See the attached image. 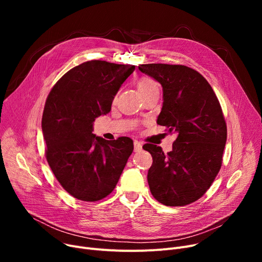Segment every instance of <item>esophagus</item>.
<instances>
[{"instance_id": "1", "label": "esophagus", "mask_w": 262, "mask_h": 262, "mask_svg": "<svg viewBox=\"0 0 262 262\" xmlns=\"http://www.w3.org/2000/svg\"><path fill=\"white\" fill-rule=\"evenodd\" d=\"M142 149V143L139 142L138 140H135L134 141V150L135 152H140Z\"/></svg>"}]
</instances>
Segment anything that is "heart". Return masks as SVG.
I'll return each mask as SVG.
<instances>
[{
	"instance_id": "heart-1",
	"label": "heart",
	"mask_w": 262,
	"mask_h": 262,
	"mask_svg": "<svg viewBox=\"0 0 262 262\" xmlns=\"http://www.w3.org/2000/svg\"><path fill=\"white\" fill-rule=\"evenodd\" d=\"M138 89L142 95L153 91H159L157 82L149 77H141L138 81Z\"/></svg>"
}]
</instances>
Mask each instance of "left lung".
<instances>
[{"mask_svg": "<svg viewBox=\"0 0 262 262\" xmlns=\"http://www.w3.org/2000/svg\"><path fill=\"white\" fill-rule=\"evenodd\" d=\"M139 70L162 86L159 125L177 138L171 152L144 144L153 157L147 183L166 206H185L209 189L222 164L227 127L216 95L198 71L182 64H140Z\"/></svg>", "mask_w": 262, "mask_h": 262, "instance_id": "8db88e82", "label": "left lung"}]
</instances>
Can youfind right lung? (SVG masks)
I'll use <instances>...</instances> for the list:
<instances>
[{"instance_id":"add662e5","label":"right lung","mask_w":262,"mask_h":262,"mask_svg":"<svg viewBox=\"0 0 262 262\" xmlns=\"http://www.w3.org/2000/svg\"><path fill=\"white\" fill-rule=\"evenodd\" d=\"M135 66L90 60L68 71L48 95L41 121L47 160L62 188L77 200L112 193L134 149L133 140L92 134L95 118L112 109Z\"/></svg>"}]
</instances>
